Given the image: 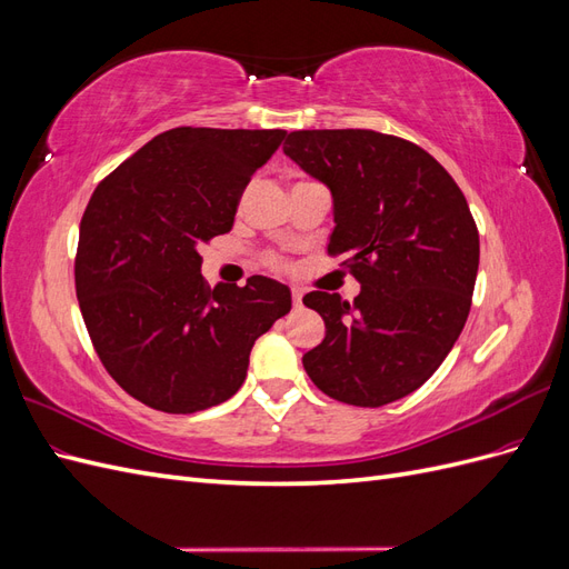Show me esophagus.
<instances>
[{
	"label": "esophagus",
	"mask_w": 569,
	"mask_h": 569,
	"mask_svg": "<svg viewBox=\"0 0 569 569\" xmlns=\"http://www.w3.org/2000/svg\"><path fill=\"white\" fill-rule=\"evenodd\" d=\"M291 301H295L297 308L301 306V291L299 289H291Z\"/></svg>",
	"instance_id": "34e87169"
}]
</instances>
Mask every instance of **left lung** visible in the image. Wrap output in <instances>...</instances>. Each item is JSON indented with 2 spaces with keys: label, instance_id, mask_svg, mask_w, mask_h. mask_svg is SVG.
Segmentation results:
<instances>
[{
  "label": "left lung",
  "instance_id": "left-lung-1",
  "mask_svg": "<svg viewBox=\"0 0 569 569\" xmlns=\"http://www.w3.org/2000/svg\"><path fill=\"white\" fill-rule=\"evenodd\" d=\"M284 153L332 192L327 251L347 256L353 303L311 291L325 339L303 353L332 399L377 408L422 387L470 313L479 232L446 168L425 149L375 130H297Z\"/></svg>",
  "mask_w": 569,
  "mask_h": 569
}]
</instances>
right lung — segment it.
Masks as SVG:
<instances>
[{
	"instance_id": "obj_1",
	"label": "right lung",
	"mask_w": 569,
	"mask_h": 569,
	"mask_svg": "<svg viewBox=\"0 0 569 569\" xmlns=\"http://www.w3.org/2000/svg\"><path fill=\"white\" fill-rule=\"evenodd\" d=\"M284 130L173 128L101 180L80 220L76 295L101 363L132 399L197 412L242 387L253 341L287 316V284L201 278L199 247L232 230Z\"/></svg>"
}]
</instances>
